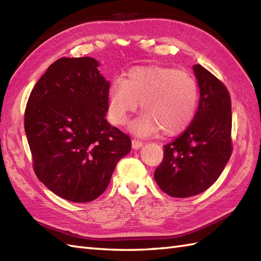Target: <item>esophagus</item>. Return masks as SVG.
Segmentation results:
<instances>
[{
	"label": "esophagus",
	"instance_id": "34e87169",
	"mask_svg": "<svg viewBox=\"0 0 261 261\" xmlns=\"http://www.w3.org/2000/svg\"><path fill=\"white\" fill-rule=\"evenodd\" d=\"M142 145H143V143L141 141H139V140H136V139L132 140V148L135 149V150L140 149Z\"/></svg>",
	"mask_w": 261,
	"mask_h": 261
}]
</instances>
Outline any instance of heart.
<instances>
[{
  "label": "heart",
  "mask_w": 261,
  "mask_h": 261,
  "mask_svg": "<svg viewBox=\"0 0 261 261\" xmlns=\"http://www.w3.org/2000/svg\"><path fill=\"white\" fill-rule=\"evenodd\" d=\"M199 91L194 77L172 67H136L125 79L113 80L108 91L109 116L113 124L124 125L141 102L144 111L130 123L138 137H151L161 130L176 136L192 123L198 106Z\"/></svg>",
  "instance_id": "1"
}]
</instances>
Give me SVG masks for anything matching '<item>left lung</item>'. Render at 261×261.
Segmentation results:
<instances>
[{
    "mask_svg": "<svg viewBox=\"0 0 261 261\" xmlns=\"http://www.w3.org/2000/svg\"><path fill=\"white\" fill-rule=\"evenodd\" d=\"M199 87L198 108L189 125L174 141L163 146L164 158L154 179L172 197H191L216 182L231 155V102L224 84L194 65Z\"/></svg>",
    "mask_w": 261,
    "mask_h": 261,
    "instance_id": "1",
    "label": "left lung"
}]
</instances>
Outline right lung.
I'll return each mask as SVG.
<instances>
[{"instance_id": "obj_1", "label": "right lung", "mask_w": 261, "mask_h": 261, "mask_svg": "<svg viewBox=\"0 0 261 261\" xmlns=\"http://www.w3.org/2000/svg\"><path fill=\"white\" fill-rule=\"evenodd\" d=\"M98 67L92 57L58 59L34 86L25 110L38 179L75 203L101 195L131 151L129 136L106 119L110 83Z\"/></svg>"}]
</instances>
